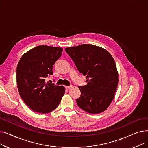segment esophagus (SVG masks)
I'll return each instance as SVG.
<instances>
[{
    "instance_id": "esophagus-1",
    "label": "esophagus",
    "mask_w": 148,
    "mask_h": 148,
    "mask_svg": "<svg viewBox=\"0 0 148 148\" xmlns=\"http://www.w3.org/2000/svg\"><path fill=\"white\" fill-rule=\"evenodd\" d=\"M71 87H72L71 86H65V88H66V89H69L71 88Z\"/></svg>"
}]
</instances>
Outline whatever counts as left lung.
Segmentation results:
<instances>
[{"label": "left lung", "instance_id": "8db88e82", "mask_svg": "<svg viewBox=\"0 0 148 148\" xmlns=\"http://www.w3.org/2000/svg\"><path fill=\"white\" fill-rule=\"evenodd\" d=\"M79 71L86 76L87 85L79 86V107L89 113L106 110L112 101L119 77L114 60L106 50L92 44L65 49Z\"/></svg>", "mask_w": 148, "mask_h": 148}]
</instances>
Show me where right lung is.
<instances>
[{"instance_id":"right-lung-1","label":"right lung","mask_w":148,"mask_h":148,"mask_svg":"<svg viewBox=\"0 0 148 148\" xmlns=\"http://www.w3.org/2000/svg\"><path fill=\"white\" fill-rule=\"evenodd\" d=\"M63 49L58 47L38 45L25 53L17 67V84L19 94L32 110L48 113L59 106L65 89L45 82L53 75V66L61 56Z\"/></svg>"}]
</instances>
